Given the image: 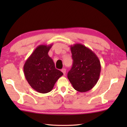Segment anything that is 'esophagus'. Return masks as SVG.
<instances>
[{
  "mask_svg": "<svg viewBox=\"0 0 127 127\" xmlns=\"http://www.w3.org/2000/svg\"><path fill=\"white\" fill-rule=\"evenodd\" d=\"M62 72L63 73V74L65 75V73H66V69L65 68H63V69H62Z\"/></svg>",
  "mask_w": 127,
  "mask_h": 127,
  "instance_id": "34e87169",
  "label": "esophagus"
}]
</instances>
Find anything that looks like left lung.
<instances>
[{
	"instance_id": "8db88e82",
	"label": "left lung",
	"mask_w": 127,
	"mask_h": 127,
	"mask_svg": "<svg viewBox=\"0 0 127 127\" xmlns=\"http://www.w3.org/2000/svg\"><path fill=\"white\" fill-rule=\"evenodd\" d=\"M73 65L68 78L77 91L85 92L97 83L101 72L99 59L93 51L81 44L70 46Z\"/></svg>"
}]
</instances>
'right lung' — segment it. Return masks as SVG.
<instances>
[{
  "mask_svg": "<svg viewBox=\"0 0 127 127\" xmlns=\"http://www.w3.org/2000/svg\"><path fill=\"white\" fill-rule=\"evenodd\" d=\"M53 44L40 45L28 58L23 66L25 78L33 90L46 94L53 90L55 83L63 75L57 69L48 52Z\"/></svg>",
  "mask_w": 127,
  "mask_h": 127,
  "instance_id": "1",
  "label": "right lung"
}]
</instances>
